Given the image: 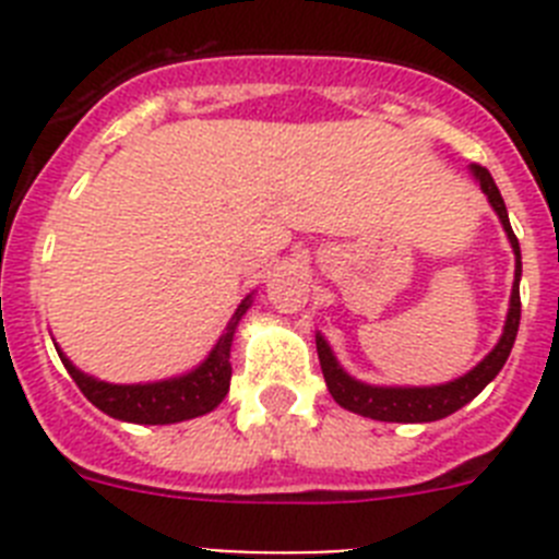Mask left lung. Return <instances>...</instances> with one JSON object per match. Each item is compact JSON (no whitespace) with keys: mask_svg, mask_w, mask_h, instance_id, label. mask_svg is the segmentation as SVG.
<instances>
[{"mask_svg":"<svg viewBox=\"0 0 559 559\" xmlns=\"http://www.w3.org/2000/svg\"><path fill=\"white\" fill-rule=\"evenodd\" d=\"M471 173L492 210H496L503 231L510 237L512 251H515V283H512L510 310H507L501 338L471 372H464L456 380H448V383H439V386H372V383L355 380L347 369L341 367L328 338L322 333H316V349H319L324 383H328L330 394H333L341 408L360 414V417L380 419V423H433V419H442L467 406L501 372L507 358H510L518 324H521V246H518V237L510 226V215H507V206H503L501 192H498L490 170L481 165H471Z\"/></svg>","mask_w":559,"mask_h":559,"instance_id":"8db88e82","label":"left lung"}]
</instances>
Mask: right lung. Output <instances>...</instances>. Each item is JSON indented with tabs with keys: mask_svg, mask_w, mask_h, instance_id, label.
<instances>
[{
	"mask_svg": "<svg viewBox=\"0 0 559 559\" xmlns=\"http://www.w3.org/2000/svg\"><path fill=\"white\" fill-rule=\"evenodd\" d=\"M249 308L251 294L237 305L235 316H231L221 338L215 341V347L210 349V355L201 360L199 367L185 374H176V378L153 380V383H106V380L81 372L61 353L58 344L56 349L61 355L67 372L78 383V389L103 414L122 419V423H136V426H170V423L210 414L226 397L231 380V338H235L237 324H240V319H243Z\"/></svg>",
	"mask_w": 559,
	"mask_h": 559,
	"instance_id": "add662e5",
	"label": "right lung"
}]
</instances>
